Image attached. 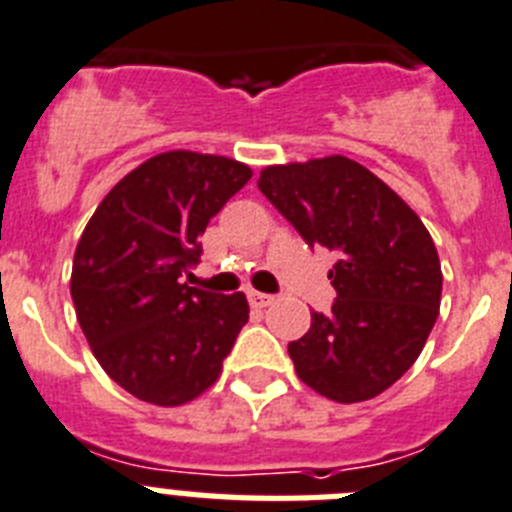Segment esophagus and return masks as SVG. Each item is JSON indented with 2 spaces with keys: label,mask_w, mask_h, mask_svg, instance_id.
<instances>
[{
  "label": "esophagus",
  "mask_w": 512,
  "mask_h": 512,
  "mask_svg": "<svg viewBox=\"0 0 512 512\" xmlns=\"http://www.w3.org/2000/svg\"><path fill=\"white\" fill-rule=\"evenodd\" d=\"M273 296H268V293H260V291H252L250 293V304L255 306V309H268L270 304H273Z\"/></svg>",
  "instance_id": "esophagus-1"
}]
</instances>
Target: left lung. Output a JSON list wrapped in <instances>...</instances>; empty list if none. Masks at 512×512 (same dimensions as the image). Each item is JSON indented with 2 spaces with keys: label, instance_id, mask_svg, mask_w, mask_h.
Returning <instances> with one entry per match:
<instances>
[{
  "label": "left lung",
  "instance_id": "1",
  "mask_svg": "<svg viewBox=\"0 0 512 512\" xmlns=\"http://www.w3.org/2000/svg\"><path fill=\"white\" fill-rule=\"evenodd\" d=\"M257 188L311 247L337 255L332 311L288 342L296 376L332 399H373L417 361L441 309L430 231L384 180L353 159L270 164Z\"/></svg>",
  "mask_w": 512,
  "mask_h": 512
}]
</instances>
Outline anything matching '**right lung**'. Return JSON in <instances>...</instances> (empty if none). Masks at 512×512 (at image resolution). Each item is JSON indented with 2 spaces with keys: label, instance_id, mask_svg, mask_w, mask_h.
<instances>
[{
  "label": "right lung",
  "instance_id": "obj_1",
  "mask_svg": "<svg viewBox=\"0 0 512 512\" xmlns=\"http://www.w3.org/2000/svg\"><path fill=\"white\" fill-rule=\"evenodd\" d=\"M252 170L175 149L146 159L84 226L71 268L79 327L102 371L141 402L180 407L216 384L250 304L182 283L208 221Z\"/></svg>",
  "mask_w": 512,
  "mask_h": 512
}]
</instances>
